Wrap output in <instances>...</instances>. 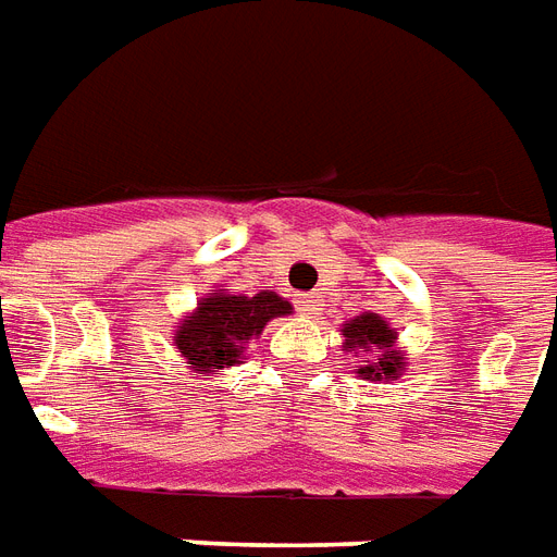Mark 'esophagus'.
Masks as SVG:
<instances>
[{"instance_id":"1","label":"esophagus","mask_w":557,"mask_h":557,"mask_svg":"<svg viewBox=\"0 0 557 557\" xmlns=\"http://www.w3.org/2000/svg\"><path fill=\"white\" fill-rule=\"evenodd\" d=\"M299 306H302V311H306V314H318L320 306H323V299H320L318 294H302Z\"/></svg>"}]
</instances>
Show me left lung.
<instances>
[{
	"instance_id": "obj_1",
	"label": "left lung",
	"mask_w": 557,
	"mask_h": 557,
	"mask_svg": "<svg viewBox=\"0 0 557 557\" xmlns=\"http://www.w3.org/2000/svg\"><path fill=\"white\" fill-rule=\"evenodd\" d=\"M397 332L376 314H362L352 323H344V347L347 350L373 352L371 364H362L364 380H395L404 371V356L397 350Z\"/></svg>"
}]
</instances>
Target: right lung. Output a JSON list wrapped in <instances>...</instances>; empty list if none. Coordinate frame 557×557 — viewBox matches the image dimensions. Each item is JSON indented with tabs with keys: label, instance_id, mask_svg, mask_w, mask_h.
I'll return each instance as SVG.
<instances>
[{
	"label": "right lung",
	"instance_id": "obj_1",
	"mask_svg": "<svg viewBox=\"0 0 557 557\" xmlns=\"http://www.w3.org/2000/svg\"><path fill=\"white\" fill-rule=\"evenodd\" d=\"M290 314V302L273 290L258 296L216 294L205 299L177 329V350L198 373L225 371L243 359L246 344L261 335L273 318Z\"/></svg>",
	"mask_w": 557,
	"mask_h": 557
}]
</instances>
